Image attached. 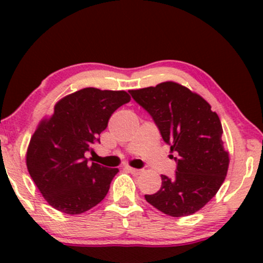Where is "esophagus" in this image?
<instances>
[{
    "label": "esophagus",
    "instance_id": "obj_1",
    "mask_svg": "<svg viewBox=\"0 0 263 263\" xmlns=\"http://www.w3.org/2000/svg\"><path fill=\"white\" fill-rule=\"evenodd\" d=\"M126 171H128L129 173H132V174H141L142 173L141 170H136V168H132V167H126Z\"/></svg>",
    "mask_w": 263,
    "mask_h": 263
}]
</instances>
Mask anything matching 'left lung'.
Returning a JSON list of instances; mask_svg holds the SVG:
<instances>
[{
    "mask_svg": "<svg viewBox=\"0 0 263 263\" xmlns=\"http://www.w3.org/2000/svg\"><path fill=\"white\" fill-rule=\"evenodd\" d=\"M129 93L151 115L177 163L174 177L162 176L161 189L144 198L174 218L197 213L218 193L228 173L219 116L201 96L173 81Z\"/></svg>",
    "mask_w": 263,
    "mask_h": 263,
    "instance_id": "1",
    "label": "left lung"
}]
</instances>
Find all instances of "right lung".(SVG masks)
<instances>
[{
  "label": "right lung",
  "instance_id": "right-lung-1",
  "mask_svg": "<svg viewBox=\"0 0 263 263\" xmlns=\"http://www.w3.org/2000/svg\"><path fill=\"white\" fill-rule=\"evenodd\" d=\"M131 100L126 91L85 87L65 96L39 123L27 151V168L48 204L78 215L106 197L117 168L90 164L85 152L100 143L111 115Z\"/></svg>",
  "mask_w": 263,
  "mask_h": 263
}]
</instances>
